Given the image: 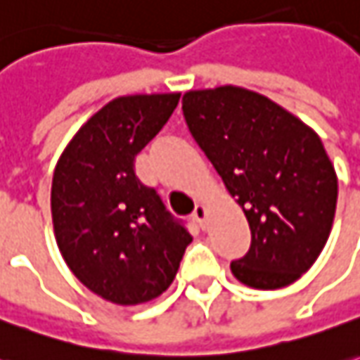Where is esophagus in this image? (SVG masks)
<instances>
[{"mask_svg":"<svg viewBox=\"0 0 360 360\" xmlns=\"http://www.w3.org/2000/svg\"><path fill=\"white\" fill-rule=\"evenodd\" d=\"M193 219L199 222L200 226L205 229V221H207V207L205 205H197L195 211H193Z\"/></svg>","mask_w":360,"mask_h":360,"instance_id":"34e87169","label":"esophagus"}]
</instances>
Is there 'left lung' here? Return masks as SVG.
I'll return each mask as SVG.
<instances>
[{"mask_svg":"<svg viewBox=\"0 0 360 360\" xmlns=\"http://www.w3.org/2000/svg\"><path fill=\"white\" fill-rule=\"evenodd\" d=\"M183 114L250 224L234 278L278 290L307 272L333 226L337 173L319 136L270 98L240 86L189 90Z\"/></svg>","mask_w":360,"mask_h":360,"instance_id":"left-lung-1","label":"left lung"}]
</instances>
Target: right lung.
<instances>
[{"label":"right lung","instance_id":"right-lung-1","mask_svg":"<svg viewBox=\"0 0 360 360\" xmlns=\"http://www.w3.org/2000/svg\"><path fill=\"white\" fill-rule=\"evenodd\" d=\"M177 102L179 92L114 98L82 124L55 167L58 250L90 292L118 305L160 297L193 240L134 171Z\"/></svg>","mask_w":360,"mask_h":360}]
</instances>
